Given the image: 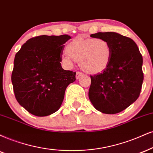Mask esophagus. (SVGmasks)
<instances>
[{"instance_id": "34e87169", "label": "esophagus", "mask_w": 153, "mask_h": 153, "mask_svg": "<svg viewBox=\"0 0 153 153\" xmlns=\"http://www.w3.org/2000/svg\"><path fill=\"white\" fill-rule=\"evenodd\" d=\"M84 74L82 72H80V71H77L76 73V79H78L80 78V76H82V75Z\"/></svg>"}]
</instances>
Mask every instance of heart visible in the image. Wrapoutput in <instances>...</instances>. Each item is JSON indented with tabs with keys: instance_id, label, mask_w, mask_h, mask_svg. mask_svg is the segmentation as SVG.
Here are the masks:
<instances>
[{
	"instance_id": "b5f03b06",
	"label": "heart",
	"mask_w": 153,
	"mask_h": 153,
	"mask_svg": "<svg viewBox=\"0 0 153 153\" xmlns=\"http://www.w3.org/2000/svg\"><path fill=\"white\" fill-rule=\"evenodd\" d=\"M62 61L71 65L72 60L79 61L83 70L90 74L103 71L108 67L112 56V47L103 38H83L78 37L68 43Z\"/></svg>"
}]
</instances>
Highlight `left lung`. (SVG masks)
<instances>
[{
	"instance_id": "1",
	"label": "left lung",
	"mask_w": 153,
	"mask_h": 153,
	"mask_svg": "<svg viewBox=\"0 0 153 153\" xmlns=\"http://www.w3.org/2000/svg\"><path fill=\"white\" fill-rule=\"evenodd\" d=\"M112 47L111 62L103 72L91 76L88 98L103 114L121 112L136 101L143 82V56L133 39L114 32L97 33Z\"/></svg>"
}]
</instances>
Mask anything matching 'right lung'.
I'll return each mask as SVG.
<instances>
[{
  "label": "right lung",
  "mask_w": 153,
  "mask_h": 153,
  "mask_svg": "<svg viewBox=\"0 0 153 153\" xmlns=\"http://www.w3.org/2000/svg\"><path fill=\"white\" fill-rule=\"evenodd\" d=\"M71 37L40 35L28 39L17 52L11 76L15 97L31 114L47 116L58 111L76 72L62 69V55Z\"/></svg>",
  "instance_id": "add662e5"
}]
</instances>
